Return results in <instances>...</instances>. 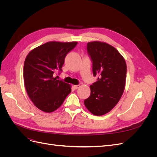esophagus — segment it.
Segmentation results:
<instances>
[{"label":"esophagus","instance_id":"34e87169","mask_svg":"<svg viewBox=\"0 0 157 157\" xmlns=\"http://www.w3.org/2000/svg\"><path fill=\"white\" fill-rule=\"evenodd\" d=\"M73 87H74V88H75V90H77V89H78V88L80 87V85H75V86H74Z\"/></svg>","mask_w":157,"mask_h":157}]
</instances>
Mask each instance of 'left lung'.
Masks as SVG:
<instances>
[{"label": "left lung", "mask_w": 157, "mask_h": 157, "mask_svg": "<svg viewBox=\"0 0 157 157\" xmlns=\"http://www.w3.org/2000/svg\"><path fill=\"white\" fill-rule=\"evenodd\" d=\"M87 50L93 63L94 76L98 78L90 86V96L84 103L93 115L101 116L111 111L122 96L126 63L119 52L106 42H88Z\"/></svg>", "instance_id": "left-lung-1"}]
</instances>
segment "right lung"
Segmentation results:
<instances>
[{"label": "right lung", "mask_w": 157, "mask_h": 157, "mask_svg": "<svg viewBox=\"0 0 157 157\" xmlns=\"http://www.w3.org/2000/svg\"><path fill=\"white\" fill-rule=\"evenodd\" d=\"M77 42H48L33 49L23 66V78L28 96L40 110L52 113L58 109L71 92V86L54 78L62 70L64 59Z\"/></svg>", "instance_id": "obj_1"}]
</instances>
